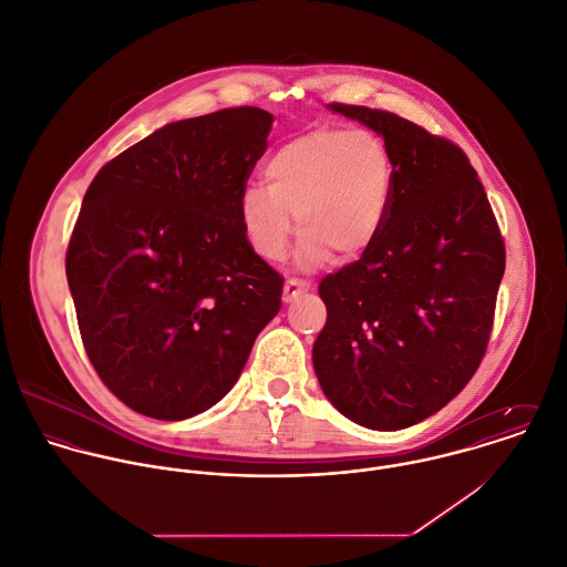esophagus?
Listing matches in <instances>:
<instances>
[{
	"label": "esophagus",
	"instance_id": "34e87169",
	"mask_svg": "<svg viewBox=\"0 0 567 567\" xmlns=\"http://www.w3.org/2000/svg\"><path fill=\"white\" fill-rule=\"evenodd\" d=\"M308 290H310V284H308V281L297 279V277H290V279H286V286H284V299H286V301H292V299H297L299 295H303V292H308Z\"/></svg>",
	"mask_w": 567,
	"mask_h": 567
}]
</instances>
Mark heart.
I'll return each instance as SVG.
<instances>
[{"mask_svg": "<svg viewBox=\"0 0 567 567\" xmlns=\"http://www.w3.org/2000/svg\"><path fill=\"white\" fill-rule=\"evenodd\" d=\"M268 185L239 195V221L252 250L281 261L295 230L301 266L361 257L380 235L391 204L393 163L365 130L321 127L284 143L264 167Z\"/></svg>", "mask_w": 567, "mask_h": 567, "instance_id": "heart-1", "label": "heart"}]
</instances>
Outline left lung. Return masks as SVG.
Masks as SVG:
<instances>
[{
  "label": "left lung",
  "instance_id": "1",
  "mask_svg": "<svg viewBox=\"0 0 567 567\" xmlns=\"http://www.w3.org/2000/svg\"><path fill=\"white\" fill-rule=\"evenodd\" d=\"M384 138L386 221L359 261L326 275L315 372L352 422L395 431L451 402L493 330L506 246L484 185L449 138L384 110L332 103Z\"/></svg>",
  "mask_w": 567,
  "mask_h": 567
}]
</instances>
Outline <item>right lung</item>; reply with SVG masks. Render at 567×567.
<instances>
[{
    "instance_id": "1",
    "label": "right lung",
    "mask_w": 567,
    "mask_h": 567,
    "mask_svg": "<svg viewBox=\"0 0 567 567\" xmlns=\"http://www.w3.org/2000/svg\"><path fill=\"white\" fill-rule=\"evenodd\" d=\"M270 127L248 105L172 123L85 190L65 255L81 341L143 415L185 420L221 400L281 308L284 277L239 221Z\"/></svg>"
}]
</instances>
